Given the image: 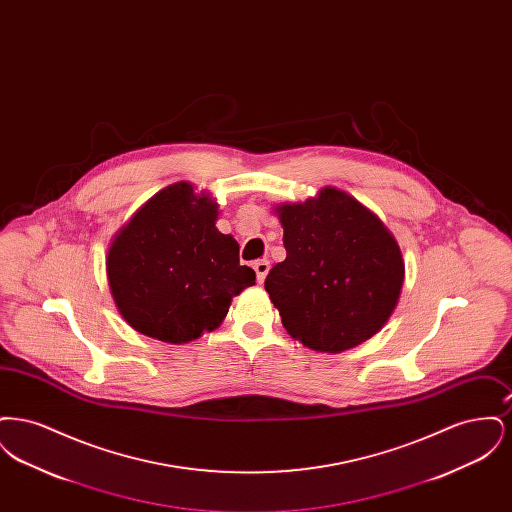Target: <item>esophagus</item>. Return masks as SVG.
<instances>
[{
	"label": "esophagus",
	"instance_id": "esophagus-1",
	"mask_svg": "<svg viewBox=\"0 0 512 512\" xmlns=\"http://www.w3.org/2000/svg\"><path fill=\"white\" fill-rule=\"evenodd\" d=\"M253 268H255V274H257V282L261 284L267 278L270 263H268L267 259H259V261L253 263Z\"/></svg>",
	"mask_w": 512,
	"mask_h": 512
}]
</instances>
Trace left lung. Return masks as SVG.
Returning a JSON list of instances; mask_svg holds the SVG:
<instances>
[{"label": "left lung", "mask_w": 512, "mask_h": 512, "mask_svg": "<svg viewBox=\"0 0 512 512\" xmlns=\"http://www.w3.org/2000/svg\"><path fill=\"white\" fill-rule=\"evenodd\" d=\"M286 259L265 290L293 340L341 353L370 340L397 307L405 261L386 224L353 195L326 186L303 203H280Z\"/></svg>", "instance_id": "1"}]
</instances>
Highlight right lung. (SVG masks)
Listing matches in <instances>:
<instances>
[{"label": "right lung", "instance_id": "1", "mask_svg": "<svg viewBox=\"0 0 512 512\" xmlns=\"http://www.w3.org/2000/svg\"><path fill=\"white\" fill-rule=\"evenodd\" d=\"M219 203L190 182L157 192L107 251V280L122 318L140 334L188 343L219 328L232 297L255 284L240 245L215 222Z\"/></svg>", "mask_w": 512, "mask_h": 512}]
</instances>
